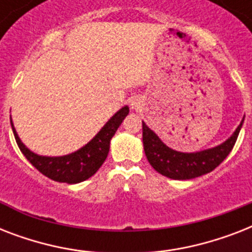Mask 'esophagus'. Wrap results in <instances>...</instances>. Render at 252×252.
<instances>
[{
  "instance_id": "obj_1",
  "label": "esophagus",
  "mask_w": 252,
  "mask_h": 252,
  "mask_svg": "<svg viewBox=\"0 0 252 252\" xmlns=\"http://www.w3.org/2000/svg\"><path fill=\"white\" fill-rule=\"evenodd\" d=\"M142 104H144V102H142L141 98H134L133 100L130 102V107H132L133 110H141Z\"/></svg>"
}]
</instances>
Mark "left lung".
Segmentation results:
<instances>
[{"mask_svg":"<svg viewBox=\"0 0 252 252\" xmlns=\"http://www.w3.org/2000/svg\"><path fill=\"white\" fill-rule=\"evenodd\" d=\"M243 120L230 138L221 145L203 150L199 153H180L170 149L158 138V136L142 123V142L148 161L152 167L162 175L176 180L193 179L213 171L235 145Z\"/></svg>","mask_w":252,"mask_h":252,"instance_id":"8db88e82","label":"left lung"}]
</instances>
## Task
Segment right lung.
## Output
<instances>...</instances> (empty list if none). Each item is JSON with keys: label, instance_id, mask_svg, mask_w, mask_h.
I'll return each instance as SVG.
<instances>
[{"label": "right lung", "instance_id": "obj_1", "mask_svg": "<svg viewBox=\"0 0 252 252\" xmlns=\"http://www.w3.org/2000/svg\"><path fill=\"white\" fill-rule=\"evenodd\" d=\"M128 112L129 108L126 106L123 107L122 110L118 111L107 122L106 126L99 130V133L87 145L64 157H41L30 152L18 137L13 123H11V128L19 149L33 167L55 182L74 184L84 182L94 175L103 165V162L106 161L107 154L110 150L111 138L114 137L115 132L118 130L119 126L122 124Z\"/></svg>", "mask_w": 252, "mask_h": 252}]
</instances>
